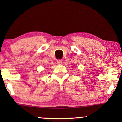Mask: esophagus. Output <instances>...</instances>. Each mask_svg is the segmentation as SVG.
Masks as SVG:
<instances>
[{
    "label": "esophagus",
    "mask_w": 122,
    "mask_h": 122,
    "mask_svg": "<svg viewBox=\"0 0 122 122\" xmlns=\"http://www.w3.org/2000/svg\"><path fill=\"white\" fill-rule=\"evenodd\" d=\"M57 63L59 65H61L62 64V61L61 59H58L57 60Z\"/></svg>",
    "instance_id": "34e87169"
}]
</instances>
